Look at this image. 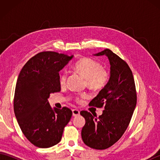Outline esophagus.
<instances>
[{
  "label": "esophagus",
  "instance_id": "obj_1",
  "mask_svg": "<svg viewBox=\"0 0 160 160\" xmlns=\"http://www.w3.org/2000/svg\"><path fill=\"white\" fill-rule=\"evenodd\" d=\"M72 113H73V116L76 117L77 115H80V111L78 109H73L72 110Z\"/></svg>",
  "mask_w": 160,
  "mask_h": 160
}]
</instances>
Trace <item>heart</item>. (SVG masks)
<instances>
[{
	"mask_svg": "<svg viewBox=\"0 0 160 160\" xmlns=\"http://www.w3.org/2000/svg\"><path fill=\"white\" fill-rule=\"evenodd\" d=\"M73 69L87 79L88 87L93 89H101L107 84L108 78L107 71L102 69L101 64L89 58H84L75 63ZM67 74L65 71L60 75L61 85L65 84Z\"/></svg>",
	"mask_w": 160,
	"mask_h": 160,
	"instance_id": "obj_1",
	"label": "heart"
}]
</instances>
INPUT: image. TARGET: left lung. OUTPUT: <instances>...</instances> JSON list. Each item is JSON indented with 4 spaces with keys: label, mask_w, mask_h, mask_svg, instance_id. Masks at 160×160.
<instances>
[{
    "label": "left lung",
    "mask_w": 160,
    "mask_h": 160,
    "mask_svg": "<svg viewBox=\"0 0 160 160\" xmlns=\"http://www.w3.org/2000/svg\"><path fill=\"white\" fill-rule=\"evenodd\" d=\"M106 56L110 63V77L106 85L90 102L89 106L104 107L98 118L82 111L85 119L81 135L90 148L103 150L111 147L127 130L137 103V95L132 71L127 63L108 49L93 54Z\"/></svg>",
    "instance_id": "8db88e82"
}]
</instances>
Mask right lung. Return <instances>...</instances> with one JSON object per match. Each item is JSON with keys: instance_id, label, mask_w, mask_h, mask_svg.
Wrapping results in <instances>:
<instances>
[{"instance_id": "right-lung-1", "label": "right lung", "mask_w": 160, "mask_h": 160, "mask_svg": "<svg viewBox=\"0 0 160 160\" xmlns=\"http://www.w3.org/2000/svg\"><path fill=\"white\" fill-rule=\"evenodd\" d=\"M73 56L53 52H40L29 59L17 80L13 109L20 128L27 139L39 148L59 143L72 111L69 108H52L51 93L59 92V71Z\"/></svg>"}]
</instances>
